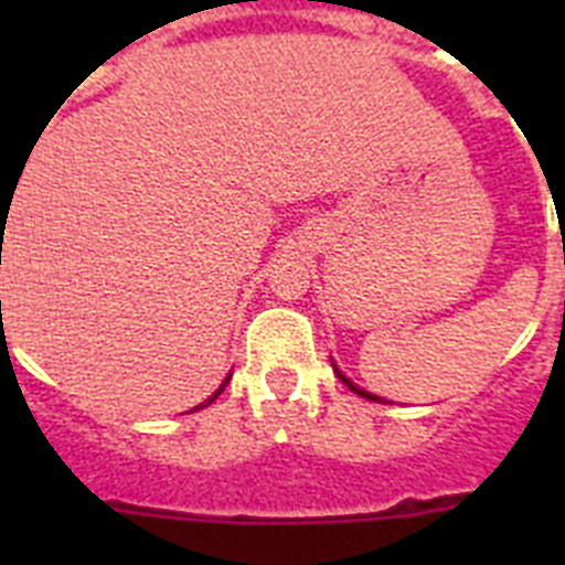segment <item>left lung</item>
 Instances as JSON below:
<instances>
[{
	"instance_id": "left-lung-1",
	"label": "left lung",
	"mask_w": 565,
	"mask_h": 565,
	"mask_svg": "<svg viewBox=\"0 0 565 565\" xmlns=\"http://www.w3.org/2000/svg\"><path fill=\"white\" fill-rule=\"evenodd\" d=\"M333 371H337V376L342 379V384H348V387H351V391L356 393V396H362V398H371V402H379V396H373V393H367V391H362V387H356V384H353L351 379H344V376H342V371H339L337 364H333Z\"/></svg>"
}]
</instances>
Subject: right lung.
Returning <instances> with one entry per match:
<instances>
[{
  "label": "right lung",
  "mask_w": 565,
  "mask_h": 565,
  "mask_svg": "<svg viewBox=\"0 0 565 565\" xmlns=\"http://www.w3.org/2000/svg\"><path fill=\"white\" fill-rule=\"evenodd\" d=\"M228 379H232V376H226V382H223V384H221V387H217V391H214V393H212V396H209V398H206V402H203V404H201V407H209V404H212V402H214V398H217V396H221V393H223V391H226V384H228ZM201 407H194V411H201Z\"/></svg>",
  "instance_id": "right-lung-1"
}]
</instances>
